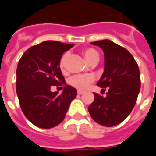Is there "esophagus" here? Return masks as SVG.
Here are the masks:
<instances>
[{"label":"esophagus","mask_w":156,"mask_h":156,"mask_svg":"<svg viewBox=\"0 0 156 156\" xmlns=\"http://www.w3.org/2000/svg\"><path fill=\"white\" fill-rule=\"evenodd\" d=\"M84 94V92H83V91H79V90H78V94L82 95V94Z\"/></svg>","instance_id":"1"}]
</instances>
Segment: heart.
Segmentation results:
<instances>
[{
  "label": "heart",
  "instance_id": "heart-1",
  "mask_svg": "<svg viewBox=\"0 0 156 156\" xmlns=\"http://www.w3.org/2000/svg\"><path fill=\"white\" fill-rule=\"evenodd\" d=\"M83 56L85 59L92 64L94 62L98 63L99 60V55L98 51L94 48H87L83 51ZM69 55L68 53H64L60 59L59 62V68L62 72H65L66 70V63L68 61ZM94 80V77L92 74H82V75H74L69 79V84L72 85L77 89L79 90H86L89 87V85Z\"/></svg>",
  "mask_w": 156,
  "mask_h": 156
}]
</instances>
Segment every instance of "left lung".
Wrapping results in <instances>:
<instances>
[{
    "label": "left lung",
    "mask_w": 156,
    "mask_h": 156,
    "mask_svg": "<svg viewBox=\"0 0 156 156\" xmlns=\"http://www.w3.org/2000/svg\"><path fill=\"white\" fill-rule=\"evenodd\" d=\"M91 44L104 51V73L97 85L108 90L106 97L94 93V100L88 106V112L98 124L112 127L124 120L135 105L140 89V70L130 52L110 40Z\"/></svg>",
    "instance_id": "left-lung-1"
}]
</instances>
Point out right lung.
<instances>
[{"label":"right lung","mask_w":156,"mask_h":156,"mask_svg":"<svg viewBox=\"0 0 156 156\" xmlns=\"http://www.w3.org/2000/svg\"><path fill=\"white\" fill-rule=\"evenodd\" d=\"M74 44L45 41L28 48L16 68V94L23 114L41 129L55 127L64 119L69 105L77 96L76 88L66 85L59 68L63 52ZM51 86L63 92H51Z\"/></svg>","instance_id":"obj_1"}]
</instances>
